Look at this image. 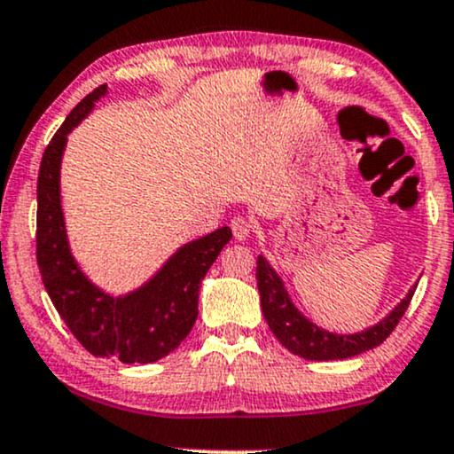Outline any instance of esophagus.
I'll list each match as a JSON object with an SVG mask.
<instances>
[{"mask_svg": "<svg viewBox=\"0 0 454 454\" xmlns=\"http://www.w3.org/2000/svg\"><path fill=\"white\" fill-rule=\"evenodd\" d=\"M231 231H233V238H236V239H246L250 236V231H253V225H250L248 218L236 216L231 221Z\"/></svg>", "mask_w": 454, "mask_h": 454, "instance_id": "esophagus-1", "label": "esophagus"}]
</instances>
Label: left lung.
<instances>
[{
	"mask_svg": "<svg viewBox=\"0 0 454 454\" xmlns=\"http://www.w3.org/2000/svg\"><path fill=\"white\" fill-rule=\"evenodd\" d=\"M256 286H259L261 294L262 316H265L271 333L276 334L279 343L286 347L288 351H293L294 356L317 362L345 360V357L360 356L364 351L381 345L398 326L417 290V286L408 290V294L400 301L398 307L374 326L356 334H337L316 326L296 309L286 288H284L282 278L273 271L265 256L256 259Z\"/></svg>",
	"mask_w": 454,
	"mask_h": 454,
	"instance_id": "1",
	"label": "left lung"
}]
</instances>
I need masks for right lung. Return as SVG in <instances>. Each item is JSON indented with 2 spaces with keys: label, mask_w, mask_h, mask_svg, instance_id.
<instances>
[{
  "label": "right lung",
  "mask_w": 454,
  "mask_h": 454,
  "mask_svg": "<svg viewBox=\"0 0 454 454\" xmlns=\"http://www.w3.org/2000/svg\"><path fill=\"white\" fill-rule=\"evenodd\" d=\"M98 86L67 115L43 151L37 176V265L50 299L80 343L97 357L149 364L175 351L198 320L201 279L231 239L221 227L178 248L141 288L111 296L83 276L73 259L60 206V160L67 134L105 97Z\"/></svg>",
  "instance_id": "add662e5"
}]
</instances>
